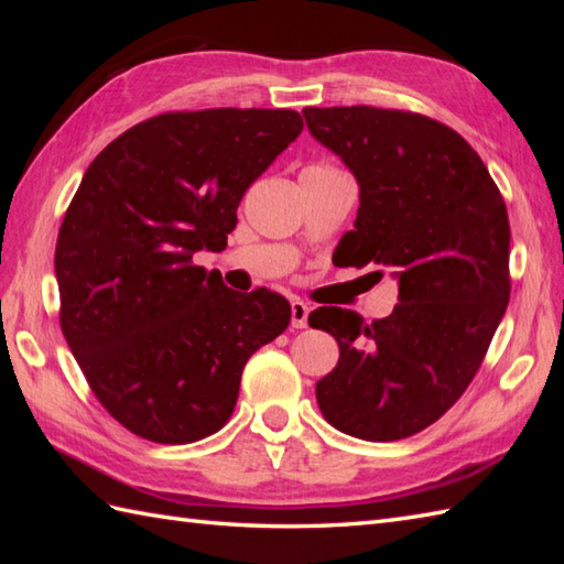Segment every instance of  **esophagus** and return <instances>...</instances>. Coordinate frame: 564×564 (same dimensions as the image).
I'll return each mask as SVG.
<instances>
[{
    "instance_id": "34e87169",
    "label": "esophagus",
    "mask_w": 564,
    "mask_h": 564,
    "mask_svg": "<svg viewBox=\"0 0 564 564\" xmlns=\"http://www.w3.org/2000/svg\"><path fill=\"white\" fill-rule=\"evenodd\" d=\"M307 315H310V307L303 301L291 303V327L293 329H305L307 327Z\"/></svg>"
}]
</instances>
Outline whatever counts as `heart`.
<instances>
[{
	"label": "heart",
	"instance_id": "1",
	"mask_svg": "<svg viewBox=\"0 0 564 564\" xmlns=\"http://www.w3.org/2000/svg\"><path fill=\"white\" fill-rule=\"evenodd\" d=\"M313 166H319V170H332V166H327V164H313Z\"/></svg>",
	"mask_w": 564,
	"mask_h": 564
}]
</instances>
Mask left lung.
<instances>
[{
	"label": "left lung",
	"instance_id": "8db88e82",
	"mask_svg": "<svg viewBox=\"0 0 564 564\" xmlns=\"http://www.w3.org/2000/svg\"><path fill=\"white\" fill-rule=\"evenodd\" d=\"M361 186L344 267L392 269L390 317L317 307L310 327L339 341L315 388L327 422L364 441H400L434 424L480 370L511 295L509 215L467 140L434 118L376 106L303 111Z\"/></svg>",
	"mask_w": 564,
	"mask_h": 564
}]
</instances>
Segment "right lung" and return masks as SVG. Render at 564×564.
Returning <instances> with one entry per match:
<instances>
[{
  "label": "right lung",
  "instance_id": "right-lung-1",
  "mask_svg": "<svg viewBox=\"0 0 564 564\" xmlns=\"http://www.w3.org/2000/svg\"><path fill=\"white\" fill-rule=\"evenodd\" d=\"M291 109L152 116L89 164L59 225V327L91 392L130 434L194 443L235 412L249 356L291 322L283 295L235 293L196 267L245 191L301 135Z\"/></svg>",
  "mask_w": 564,
  "mask_h": 564
}]
</instances>
